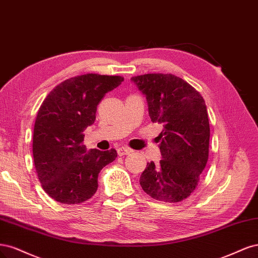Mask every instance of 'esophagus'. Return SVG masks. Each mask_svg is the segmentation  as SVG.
I'll list each match as a JSON object with an SVG mask.
<instances>
[{
	"label": "esophagus",
	"mask_w": 258,
	"mask_h": 258,
	"mask_svg": "<svg viewBox=\"0 0 258 258\" xmlns=\"http://www.w3.org/2000/svg\"><path fill=\"white\" fill-rule=\"evenodd\" d=\"M117 152H118L119 156H122V155H127V154L132 153L133 150H132V149L127 148V147H121V148L118 149Z\"/></svg>",
	"instance_id": "esophagus-1"
}]
</instances>
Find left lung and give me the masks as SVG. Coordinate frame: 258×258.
Segmentation results:
<instances>
[{"instance_id":"8db88e82","label":"left lung","mask_w":258,"mask_h":258,"mask_svg":"<svg viewBox=\"0 0 258 258\" xmlns=\"http://www.w3.org/2000/svg\"><path fill=\"white\" fill-rule=\"evenodd\" d=\"M131 81L147 99L152 122L163 123L162 160L147 163L139 183L156 201L178 203L195 189L209 153L210 126L203 96L171 74H146Z\"/></svg>"}]
</instances>
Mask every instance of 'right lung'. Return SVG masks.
Instances as JSON below:
<instances>
[{
	"label": "right lung",
	"mask_w": 258,
	"mask_h": 258,
	"mask_svg": "<svg viewBox=\"0 0 258 258\" xmlns=\"http://www.w3.org/2000/svg\"><path fill=\"white\" fill-rule=\"evenodd\" d=\"M121 76L86 74L57 85L40 105L33 134V157L45 192L61 204H80L92 197L98 173L117 151L87 150L85 130L95 121L96 107L119 87Z\"/></svg>",
	"instance_id": "add662e5"
}]
</instances>
